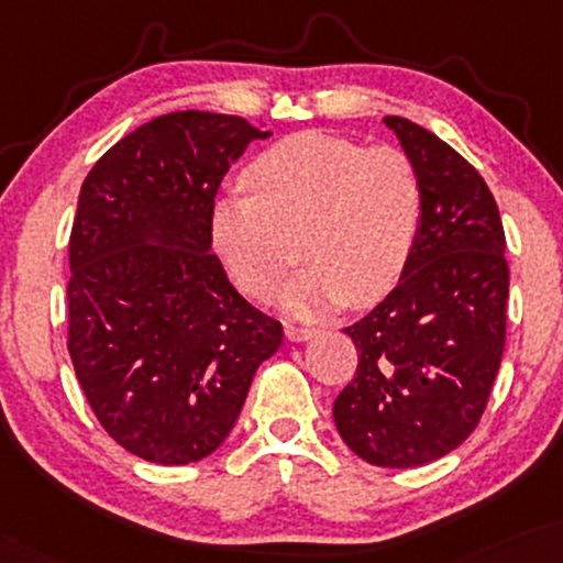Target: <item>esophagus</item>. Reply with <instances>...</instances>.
Wrapping results in <instances>:
<instances>
[{"mask_svg": "<svg viewBox=\"0 0 563 563\" xmlns=\"http://www.w3.org/2000/svg\"><path fill=\"white\" fill-rule=\"evenodd\" d=\"M311 335H314V330H311V328H303V324H294V322L286 324V338H288V341L301 343V341H309Z\"/></svg>", "mask_w": 563, "mask_h": 563, "instance_id": "34e87169", "label": "esophagus"}]
</instances>
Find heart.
Listing matches in <instances>:
<instances>
[{
	"instance_id": "heart-1",
	"label": "heart",
	"mask_w": 563,
	"mask_h": 563,
	"mask_svg": "<svg viewBox=\"0 0 563 563\" xmlns=\"http://www.w3.org/2000/svg\"><path fill=\"white\" fill-rule=\"evenodd\" d=\"M246 180L254 194L217 196L209 214L217 254L243 294H273L294 239L303 269L280 294L288 314L369 307L398 286L422 222V180L401 148L299 133L262 152Z\"/></svg>"
}]
</instances>
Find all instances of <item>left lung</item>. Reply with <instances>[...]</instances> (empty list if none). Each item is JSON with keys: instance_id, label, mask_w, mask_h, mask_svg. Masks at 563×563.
Here are the masks:
<instances>
[{"instance_id": "8db88e82", "label": "left lung", "mask_w": 563, "mask_h": 563, "mask_svg": "<svg viewBox=\"0 0 563 563\" xmlns=\"http://www.w3.org/2000/svg\"><path fill=\"white\" fill-rule=\"evenodd\" d=\"M383 123L422 180V222L398 286L343 330L358 364L333 417L364 462L409 470L459 449L483 417L504 356L509 264L483 175L422 125Z\"/></svg>"}]
</instances>
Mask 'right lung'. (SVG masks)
<instances>
[{
	"label": "right lung",
	"instance_id": "add662e5",
	"mask_svg": "<svg viewBox=\"0 0 563 563\" xmlns=\"http://www.w3.org/2000/svg\"><path fill=\"white\" fill-rule=\"evenodd\" d=\"M269 131L170 112L86 175L70 233L67 351L101 428L146 462H201L239 419L283 324L230 286L209 214L228 167Z\"/></svg>",
	"mask_w": 563,
	"mask_h": 563
}]
</instances>
